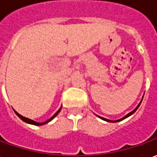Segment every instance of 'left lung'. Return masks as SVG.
<instances>
[{
    "mask_svg": "<svg viewBox=\"0 0 157 157\" xmlns=\"http://www.w3.org/2000/svg\"><path fill=\"white\" fill-rule=\"evenodd\" d=\"M141 102H142V101H141ZM141 102H140V105H138V106H137V107H136L135 109H133V110H132V111H131V112H130V113H128V115H127V116H125L124 117H122V118H121V119H119V120H117V121H111V120H109V119H106V118H104V117H99V116H98V117H99V118H100V119H102V120L106 121H109V122H117V121H120L124 120L125 118H127V117H130V116H131V115H132V114H133V113L135 112L136 110H137V109H138V108H139V107H140V104H141Z\"/></svg>",
    "mask_w": 157,
    "mask_h": 157,
    "instance_id": "1",
    "label": "left lung"
}]
</instances>
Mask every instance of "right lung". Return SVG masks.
<instances>
[{"instance_id":"1","label":"right lung","mask_w":157,"mask_h":157,"mask_svg":"<svg viewBox=\"0 0 157 157\" xmlns=\"http://www.w3.org/2000/svg\"><path fill=\"white\" fill-rule=\"evenodd\" d=\"M60 110H61V108H60V109H59V110H58V111H57V112H56L55 114H54V115H53V116H52V117H51L50 119H49V120H48V121H45V122H36V121H35L30 120V119H29V118H26V117H23V116H21L20 114H18V113H17V111H15V110H14V111H15V113L17 114V117H19V118H20V119H21L22 121H25L26 123H29V124H32V125H36V126H41V125L46 124V123H48V122H49L50 121H52V119H53V118H54V117H55L56 116H57V115H58V114L59 113Z\"/></svg>"}]
</instances>
